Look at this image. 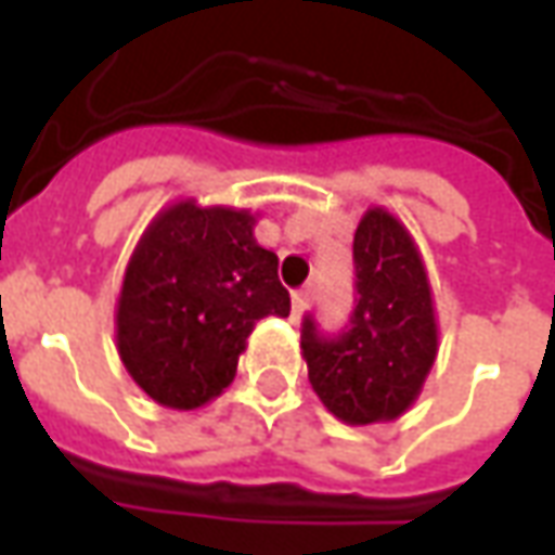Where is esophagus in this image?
Here are the masks:
<instances>
[{"label":"esophagus","instance_id":"obj_1","mask_svg":"<svg viewBox=\"0 0 555 555\" xmlns=\"http://www.w3.org/2000/svg\"><path fill=\"white\" fill-rule=\"evenodd\" d=\"M306 306H309V291H294V294H291V309H294L297 318L306 312Z\"/></svg>","mask_w":555,"mask_h":555}]
</instances>
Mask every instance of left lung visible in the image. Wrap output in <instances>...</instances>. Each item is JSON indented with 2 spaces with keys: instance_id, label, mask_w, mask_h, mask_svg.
I'll use <instances>...</instances> for the list:
<instances>
[{
  "instance_id": "left-lung-1",
  "label": "left lung",
  "mask_w": 555,
  "mask_h": 555,
  "mask_svg": "<svg viewBox=\"0 0 555 555\" xmlns=\"http://www.w3.org/2000/svg\"><path fill=\"white\" fill-rule=\"evenodd\" d=\"M353 270L350 324L326 336L306 314L300 348L324 408L348 425H374L401 416L422 392L437 360V318L416 243L384 207L357 225Z\"/></svg>"
}]
</instances>
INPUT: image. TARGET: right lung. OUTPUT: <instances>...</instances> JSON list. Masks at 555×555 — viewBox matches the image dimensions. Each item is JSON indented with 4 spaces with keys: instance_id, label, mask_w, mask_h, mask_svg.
I'll use <instances>...</instances> for the list:
<instances>
[{
    "instance_id": "obj_1",
    "label": "right lung",
    "mask_w": 555,
    "mask_h": 555,
    "mask_svg": "<svg viewBox=\"0 0 555 555\" xmlns=\"http://www.w3.org/2000/svg\"><path fill=\"white\" fill-rule=\"evenodd\" d=\"M253 229L249 210L186 198L159 210L130 255L115 338L127 374L163 408L217 398L255 324L288 318L276 253L258 246Z\"/></svg>"
}]
</instances>
